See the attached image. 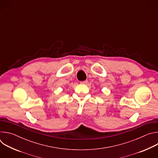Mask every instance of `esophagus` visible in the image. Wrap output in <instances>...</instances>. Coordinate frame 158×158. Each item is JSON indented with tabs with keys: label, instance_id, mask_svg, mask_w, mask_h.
<instances>
[{
	"label": "esophagus",
	"instance_id": "34e87169",
	"mask_svg": "<svg viewBox=\"0 0 158 158\" xmlns=\"http://www.w3.org/2000/svg\"><path fill=\"white\" fill-rule=\"evenodd\" d=\"M87 82H88V81L85 80V81H81V84H86Z\"/></svg>",
	"mask_w": 158,
	"mask_h": 158
}]
</instances>
